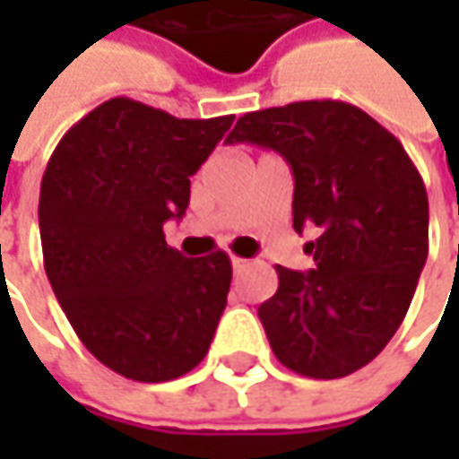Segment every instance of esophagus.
<instances>
[{
  "label": "esophagus",
  "instance_id": "1",
  "mask_svg": "<svg viewBox=\"0 0 459 459\" xmlns=\"http://www.w3.org/2000/svg\"><path fill=\"white\" fill-rule=\"evenodd\" d=\"M247 265H250V260H245V257L232 255V268H235V273H239V271H245Z\"/></svg>",
  "mask_w": 459,
  "mask_h": 459
}]
</instances>
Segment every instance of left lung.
I'll list each match as a JSON object with an SVG mask.
<instances>
[{
	"label": "left lung",
	"mask_w": 459,
	"mask_h": 459,
	"mask_svg": "<svg viewBox=\"0 0 459 459\" xmlns=\"http://www.w3.org/2000/svg\"><path fill=\"white\" fill-rule=\"evenodd\" d=\"M230 145L281 152L293 170V230L308 273L275 265L278 291L257 308L271 350L289 370L344 378L396 334L429 253V202L403 145L362 109L293 101L242 115Z\"/></svg>",
	"instance_id": "obj_1"
}]
</instances>
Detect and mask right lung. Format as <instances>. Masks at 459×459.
I'll return each mask as SVG.
<instances>
[{"mask_svg": "<svg viewBox=\"0 0 459 459\" xmlns=\"http://www.w3.org/2000/svg\"><path fill=\"white\" fill-rule=\"evenodd\" d=\"M235 117L178 119L115 97L63 134L40 184L48 281L83 347L140 383L194 370L227 307V253L186 257L163 224L181 220L191 176Z\"/></svg>", "mask_w": 459, "mask_h": 459, "instance_id": "right-lung-1", "label": "right lung"}]
</instances>
